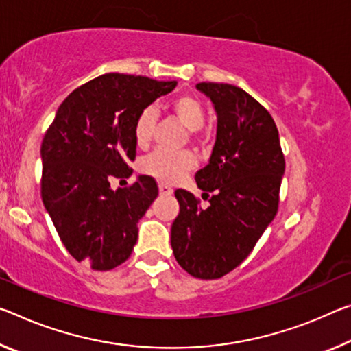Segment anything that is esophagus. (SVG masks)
Listing matches in <instances>:
<instances>
[{"mask_svg":"<svg viewBox=\"0 0 351 351\" xmlns=\"http://www.w3.org/2000/svg\"><path fill=\"white\" fill-rule=\"evenodd\" d=\"M159 192H160V195H165V197H170L171 193H173V189H171L169 184H159Z\"/></svg>","mask_w":351,"mask_h":351,"instance_id":"34e87169","label":"esophagus"}]
</instances>
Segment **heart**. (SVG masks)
Wrapping results in <instances>:
<instances>
[{"instance_id": "1", "label": "heart", "mask_w": 351, "mask_h": 351, "mask_svg": "<svg viewBox=\"0 0 351 351\" xmlns=\"http://www.w3.org/2000/svg\"><path fill=\"white\" fill-rule=\"evenodd\" d=\"M171 112L181 120L189 130L197 132L203 126L206 119V109L203 103L193 95H178L170 101ZM156 125V114L152 108H147L138 112L132 128L134 141L141 148L147 147L152 142ZM197 165V159L191 152H165L156 149L142 160L141 169L145 175L153 176L162 182H176L181 180L187 171H191Z\"/></svg>"}]
</instances>
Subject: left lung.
Listing matches in <instances>:
<instances>
[{
    "instance_id": "left-lung-1",
    "label": "left lung",
    "mask_w": 351,
    "mask_h": 351,
    "mask_svg": "<svg viewBox=\"0 0 351 351\" xmlns=\"http://www.w3.org/2000/svg\"><path fill=\"white\" fill-rule=\"evenodd\" d=\"M197 88L217 110L213 154L195 175L203 195H213L203 208L193 193L175 191L180 214L171 225V248L189 275L217 280L253 252L275 219L286 162L263 104L232 84L198 82Z\"/></svg>"
}]
</instances>
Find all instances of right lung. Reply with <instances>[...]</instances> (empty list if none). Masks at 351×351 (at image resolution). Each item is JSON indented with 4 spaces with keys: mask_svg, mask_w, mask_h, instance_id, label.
I'll return each instance as SVG.
<instances>
[{
    "mask_svg": "<svg viewBox=\"0 0 351 351\" xmlns=\"http://www.w3.org/2000/svg\"><path fill=\"white\" fill-rule=\"evenodd\" d=\"M176 87V81L106 73L75 88L43 136L42 202L64 247L93 270H112L130 258L137 221L159 189L152 176L128 187L110 181L131 176L141 110Z\"/></svg>",
    "mask_w": 351,
    "mask_h": 351,
    "instance_id": "obj_1",
    "label": "right lung"
}]
</instances>
